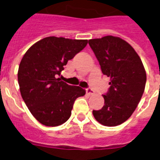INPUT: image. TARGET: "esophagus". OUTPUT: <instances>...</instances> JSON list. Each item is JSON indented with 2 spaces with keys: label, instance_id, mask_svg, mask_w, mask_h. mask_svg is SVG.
<instances>
[{
  "label": "esophagus",
  "instance_id": "34e87169",
  "mask_svg": "<svg viewBox=\"0 0 160 160\" xmlns=\"http://www.w3.org/2000/svg\"><path fill=\"white\" fill-rule=\"evenodd\" d=\"M86 92H87V94H88V95H93V94H94V90H93L91 88H87V90H86Z\"/></svg>",
  "mask_w": 160,
  "mask_h": 160
}]
</instances>
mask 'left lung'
<instances>
[{
    "instance_id": "8db88e82",
    "label": "left lung",
    "mask_w": 160,
    "mask_h": 160,
    "mask_svg": "<svg viewBox=\"0 0 160 160\" xmlns=\"http://www.w3.org/2000/svg\"><path fill=\"white\" fill-rule=\"evenodd\" d=\"M103 74L111 78L104 106L93 111L102 125L115 127L128 119L140 101L146 86V71L142 61L129 43L118 37L90 39Z\"/></svg>"
}]
</instances>
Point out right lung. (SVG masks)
I'll return each instance as SVG.
<instances>
[{
  "instance_id": "1",
  "label": "right lung",
  "mask_w": 160,
  "mask_h": 160,
  "mask_svg": "<svg viewBox=\"0 0 160 160\" xmlns=\"http://www.w3.org/2000/svg\"><path fill=\"white\" fill-rule=\"evenodd\" d=\"M88 43L48 37L33 44L22 58L18 69L20 91L28 109L38 122L47 127L66 122L76 98L86 90L58 78L64 66Z\"/></svg>"
}]
</instances>
